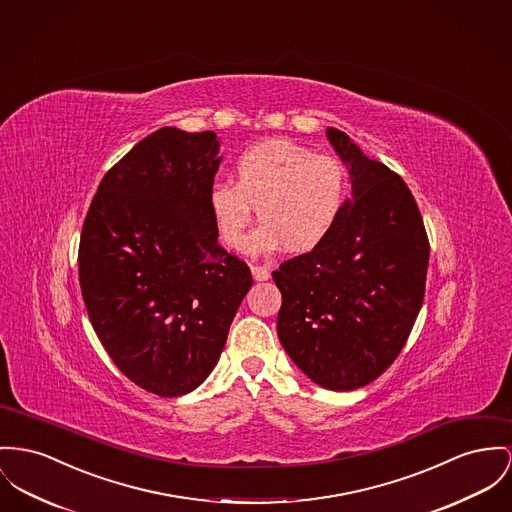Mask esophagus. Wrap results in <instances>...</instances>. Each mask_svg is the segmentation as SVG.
Instances as JSON below:
<instances>
[{
  "instance_id": "34e87169",
  "label": "esophagus",
  "mask_w": 512,
  "mask_h": 512,
  "mask_svg": "<svg viewBox=\"0 0 512 512\" xmlns=\"http://www.w3.org/2000/svg\"><path fill=\"white\" fill-rule=\"evenodd\" d=\"M252 275L256 281H268L270 279V270L262 266H252Z\"/></svg>"
}]
</instances>
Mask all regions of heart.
I'll list each match as a JSON object with an SVG mask.
<instances>
[{
	"label": "heart",
	"instance_id": "obj_1",
	"mask_svg": "<svg viewBox=\"0 0 512 512\" xmlns=\"http://www.w3.org/2000/svg\"><path fill=\"white\" fill-rule=\"evenodd\" d=\"M347 204V171L340 159L314 153L289 139H268L244 149L235 182L215 180L207 205L221 240L246 250L254 207L262 227L254 250L287 248L305 254L332 237Z\"/></svg>",
	"mask_w": 512,
	"mask_h": 512
}]
</instances>
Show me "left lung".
Masks as SVG:
<instances>
[{"mask_svg":"<svg viewBox=\"0 0 512 512\" xmlns=\"http://www.w3.org/2000/svg\"><path fill=\"white\" fill-rule=\"evenodd\" d=\"M326 136L347 165L351 196L322 246L273 272L277 336L322 388L347 392L382 375L423 305L429 240L408 184L338 128Z\"/></svg>","mask_w":512,"mask_h":512,"instance_id":"8db88e82","label":"left lung"}]
</instances>
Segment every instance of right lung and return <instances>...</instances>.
Wrapping results in <instances>:
<instances>
[{"instance_id":"add662e5","label":"right lung","mask_w":512,"mask_h":512,"mask_svg":"<svg viewBox=\"0 0 512 512\" xmlns=\"http://www.w3.org/2000/svg\"><path fill=\"white\" fill-rule=\"evenodd\" d=\"M219 145L171 126L141 139L104 174L81 231L89 320L114 365L163 398L209 376L252 287L207 205Z\"/></svg>"}]
</instances>
